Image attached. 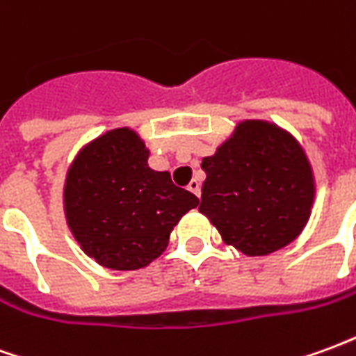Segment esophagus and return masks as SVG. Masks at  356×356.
Here are the masks:
<instances>
[{"mask_svg":"<svg viewBox=\"0 0 356 356\" xmlns=\"http://www.w3.org/2000/svg\"><path fill=\"white\" fill-rule=\"evenodd\" d=\"M188 191L196 194V196H200V181H198V179H193V181L188 183Z\"/></svg>","mask_w":356,"mask_h":356,"instance_id":"34e87169","label":"esophagus"}]
</instances>
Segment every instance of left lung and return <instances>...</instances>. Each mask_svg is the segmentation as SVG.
<instances>
[{"mask_svg": "<svg viewBox=\"0 0 356 356\" xmlns=\"http://www.w3.org/2000/svg\"><path fill=\"white\" fill-rule=\"evenodd\" d=\"M200 211L225 244L268 255L298 238L309 221L314 177L290 133L263 120L240 122L216 154L202 160Z\"/></svg>", "mask_w": 356, "mask_h": 356, "instance_id": "8db88e82", "label": "left lung"}]
</instances>
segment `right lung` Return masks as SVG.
I'll list each match as a JSON object with an SVG mask.
<instances>
[{
    "instance_id": "right-lung-1",
    "label": "right lung",
    "mask_w": 356,
    "mask_h": 356,
    "mask_svg": "<svg viewBox=\"0 0 356 356\" xmlns=\"http://www.w3.org/2000/svg\"><path fill=\"white\" fill-rule=\"evenodd\" d=\"M66 223L81 250L114 270L147 267L168 248L179 219L200 200L148 168L129 127L102 133L74 158L65 183Z\"/></svg>"
}]
</instances>
